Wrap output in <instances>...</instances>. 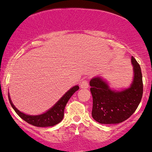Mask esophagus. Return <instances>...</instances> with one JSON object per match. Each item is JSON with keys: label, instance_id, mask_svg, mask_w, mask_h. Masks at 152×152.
Instances as JSON below:
<instances>
[{"label": "esophagus", "instance_id": "esophagus-1", "mask_svg": "<svg viewBox=\"0 0 152 152\" xmlns=\"http://www.w3.org/2000/svg\"><path fill=\"white\" fill-rule=\"evenodd\" d=\"M88 86H89L88 81L86 80H83V81H81L80 87L81 88H84V89L88 88Z\"/></svg>", "mask_w": 152, "mask_h": 152}]
</instances>
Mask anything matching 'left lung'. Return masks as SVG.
Returning <instances> with one entry per match:
<instances>
[{
  "mask_svg": "<svg viewBox=\"0 0 152 152\" xmlns=\"http://www.w3.org/2000/svg\"><path fill=\"white\" fill-rule=\"evenodd\" d=\"M134 66V80L130 87L122 91L110 88L107 82L101 77H94L90 81L92 96V116L102 124H116L130 117L141 101L143 84L140 65L132 57Z\"/></svg>",
  "mask_w": 152,
  "mask_h": 152,
  "instance_id": "obj_1",
  "label": "left lung"
}]
</instances>
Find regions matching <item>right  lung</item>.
Returning <instances> with one entry per match:
<instances>
[{
    "label": "right lung",
    "mask_w": 152,
    "mask_h": 152,
    "mask_svg": "<svg viewBox=\"0 0 152 152\" xmlns=\"http://www.w3.org/2000/svg\"><path fill=\"white\" fill-rule=\"evenodd\" d=\"M80 87L78 86H75L69 91L66 92L64 96L60 100L53 106L51 108L39 115H28L19 111L14 105L12 103L10 95L8 94L9 100L10 104L14 110L16 114L24 121L27 122L28 124L34 125L36 127H49L56 125L61 121L64 117V108L69 99L77 91H78Z\"/></svg>",
    "instance_id": "obj_1"
}]
</instances>
